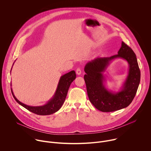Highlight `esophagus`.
Here are the masks:
<instances>
[{"instance_id": "obj_1", "label": "esophagus", "mask_w": 151, "mask_h": 151, "mask_svg": "<svg viewBox=\"0 0 151 151\" xmlns=\"http://www.w3.org/2000/svg\"><path fill=\"white\" fill-rule=\"evenodd\" d=\"M76 74L78 75H81V70L79 68L77 69L76 70Z\"/></svg>"}]
</instances>
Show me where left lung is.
Here are the masks:
<instances>
[{
    "instance_id": "1",
    "label": "left lung",
    "mask_w": 151,
    "mask_h": 151,
    "mask_svg": "<svg viewBox=\"0 0 151 151\" xmlns=\"http://www.w3.org/2000/svg\"><path fill=\"white\" fill-rule=\"evenodd\" d=\"M117 58H123L128 62L129 71L121 91L112 93L105 88L102 72L110 61ZM84 71L89 100L98 110L103 112H114L125 108L132 102L140 83V71L135 53L124 42L118 54L110 57H97L87 63Z\"/></svg>"
}]
</instances>
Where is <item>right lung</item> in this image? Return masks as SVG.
<instances>
[{
    "mask_svg": "<svg viewBox=\"0 0 151 151\" xmlns=\"http://www.w3.org/2000/svg\"><path fill=\"white\" fill-rule=\"evenodd\" d=\"M76 76V75L74 70L61 76L54 96L44 106H30L26 105L19 101L15 97L12 88L11 92L16 101L28 111L39 115H48L57 112L61 108L65 101L70 85L75 79Z\"/></svg>",
    "mask_w": 151,
    "mask_h": 151,
    "instance_id": "right-lung-1",
    "label": "right lung"
}]
</instances>
